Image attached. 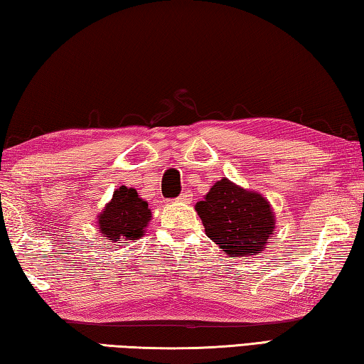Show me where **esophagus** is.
Here are the masks:
<instances>
[{"mask_svg":"<svg viewBox=\"0 0 364 364\" xmlns=\"http://www.w3.org/2000/svg\"><path fill=\"white\" fill-rule=\"evenodd\" d=\"M177 201H179V203H188V201H191V195L188 193V191H187V193H182L179 198H177Z\"/></svg>","mask_w":364,"mask_h":364,"instance_id":"esophagus-1","label":"esophagus"}]
</instances>
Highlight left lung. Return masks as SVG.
<instances>
[{"label":"left lung","mask_w":364,"mask_h":364,"mask_svg":"<svg viewBox=\"0 0 364 364\" xmlns=\"http://www.w3.org/2000/svg\"><path fill=\"white\" fill-rule=\"evenodd\" d=\"M196 212L205 235L230 257L257 255L276 226L271 205L262 195L228 179L212 185L204 201L196 203Z\"/></svg>","instance_id":"1"}]
</instances>
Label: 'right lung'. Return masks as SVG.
Masks as SVG:
<instances>
[{
    "mask_svg": "<svg viewBox=\"0 0 364 364\" xmlns=\"http://www.w3.org/2000/svg\"><path fill=\"white\" fill-rule=\"evenodd\" d=\"M147 201L139 198L138 191L122 185L114 191L112 201L100 214V231L112 242L136 241L142 236L150 220Z\"/></svg>",
    "mask_w": 364,
    "mask_h": 364,
    "instance_id": "add662e5",
    "label": "right lung"
}]
</instances>
